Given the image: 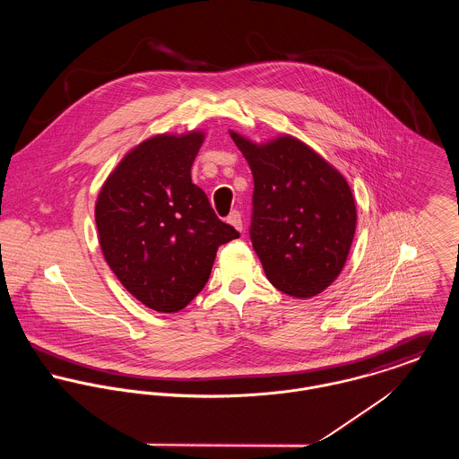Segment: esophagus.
<instances>
[{"label": "esophagus", "instance_id": "esophagus-1", "mask_svg": "<svg viewBox=\"0 0 459 459\" xmlns=\"http://www.w3.org/2000/svg\"><path fill=\"white\" fill-rule=\"evenodd\" d=\"M235 230H238V231H242L244 230V224H242V215H240V212L238 210H233L230 215H228V219H226Z\"/></svg>", "mask_w": 459, "mask_h": 459}]
</instances>
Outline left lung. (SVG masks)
<instances>
[{
    "instance_id": "1",
    "label": "left lung",
    "mask_w": 459,
    "mask_h": 459,
    "mask_svg": "<svg viewBox=\"0 0 459 459\" xmlns=\"http://www.w3.org/2000/svg\"><path fill=\"white\" fill-rule=\"evenodd\" d=\"M255 178L251 242L268 281L311 299L341 273L357 226L344 177L293 135L256 144L230 131Z\"/></svg>"
}]
</instances>
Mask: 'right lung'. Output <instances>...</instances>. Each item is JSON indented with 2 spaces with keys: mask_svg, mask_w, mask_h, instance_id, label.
Wrapping results in <instances>:
<instances>
[{
  "mask_svg": "<svg viewBox=\"0 0 459 459\" xmlns=\"http://www.w3.org/2000/svg\"><path fill=\"white\" fill-rule=\"evenodd\" d=\"M203 139L193 131L139 143L95 203L106 262L129 293L159 313L184 309L204 288L219 246L238 238L193 184Z\"/></svg>",
  "mask_w": 459,
  "mask_h": 459,
  "instance_id": "right-lung-1",
  "label": "right lung"
}]
</instances>
